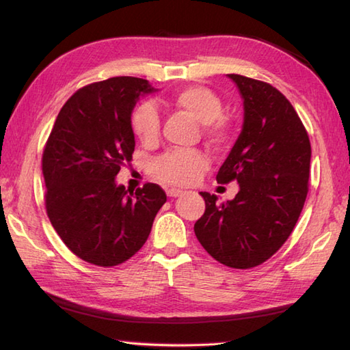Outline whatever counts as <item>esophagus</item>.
<instances>
[{"label":"esophagus","instance_id":"esophagus-1","mask_svg":"<svg viewBox=\"0 0 350 350\" xmlns=\"http://www.w3.org/2000/svg\"><path fill=\"white\" fill-rule=\"evenodd\" d=\"M167 196H168V197H171V198H176V197H182V196H183V192H182L180 189H174V188H171V189H167Z\"/></svg>","mask_w":350,"mask_h":350}]
</instances>
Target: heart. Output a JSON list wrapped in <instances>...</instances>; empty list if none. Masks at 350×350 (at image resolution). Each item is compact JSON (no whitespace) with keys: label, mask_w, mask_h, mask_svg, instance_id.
<instances>
[{"label":"heart","mask_w":350,"mask_h":350,"mask_svg":"<svg viewBox=\"0 0 350 350\" xmlns=\"http://www.w3.org/2000/svg\"><path fill=\"white\" fill-rule=\"evenodd\" d=\"M171 107L202 124L204 137L215 146L228 139L230 126L222 117L219 96L204 85H189L174 94ZM132 131L147 146L154 144L161 137V117L150 102L141 103L132 113ZM207 168V158L198 150H173L162 154L152 165V173L162 182L188 187L198 180Z\"/></svg>","instance_id":"1"}]
</instances>
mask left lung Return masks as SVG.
<instances>
[{"label":"left lung","instance_id":"obj_1","mask_svg":"<svg viewBox=\"0 0 350 350\" xmlns=\"http://www.w3.org/2000/svg\"><path fill=\"white\" fill-rule=\"evenodd\" d=\"M243 100L242 131L217 180L239 185L233 200L200 192L206 211L194 232L219 263L248 269L277 252L293 232L308 192V133L286 96L263 81L230 73Z\"/></svg>","mask_w":350,"mask_h":350}]
</instances>
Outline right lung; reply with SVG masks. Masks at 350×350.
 I'll list each match as a JSON object with an SVG mask.
<instances>
[{
  "label": "right lung",
  "mask_w": 350,
  "mask_h": 350,
  "mask_svg": "<svg viewBox=\"0 0 350 350\" xmlns=\"http://www.w3.org/2000/svg\"><path fill=\"white\" fill-rule=\"evenodd\" d=\"M158 92L146 79L114 77L85 85L64 103L44 146V204L52 227L73 254L116 266L146 243L156 213L167 202L159 185L135 196L116 182L132 161V111Z\"/></svg>",
  "instance_id": "obj_1"
}]
</instances>
